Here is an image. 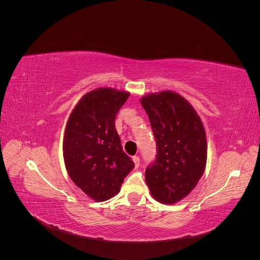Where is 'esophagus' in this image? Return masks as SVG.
I'll use <instances>...</instances> for the list:
<instances>
[{
	"label": "esophagus",
	"mask_w": 260,
	"mask_h": 260,
	"mask_svg": "<svg viewBox=\"0 0 260 260\" xmlns=\"http://www.w3.org/2000/svg\"><path fill=\"white\" fill-rule=\"evenodd\" d=\"M132 160H133V162H135V166H136V168H138V167L140 166V157H138V156H133V157H132Z\"/></svg>",
	"instance_id": "34e87169"
}]
</instances>
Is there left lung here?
Listing matches in <instances>:
<instances>
[{
	"label": "left lung",
	"instance_id": "8db88e82",
	"mask_svg": "<svg viewBox=\"0 0 260 260\" xmlns=\"http://www.w3.org/2000/svg\"><path fill=\"white\" fill-rule=\"evenodd\" d=\"M156 139L157 155L145 182L161 204H176L199 183L207 161V141L200 116L179 93L161 91L141 99Z\"/></svg>",
	"mask_w": 260,
	"mask_h": 260
}]
</instances>
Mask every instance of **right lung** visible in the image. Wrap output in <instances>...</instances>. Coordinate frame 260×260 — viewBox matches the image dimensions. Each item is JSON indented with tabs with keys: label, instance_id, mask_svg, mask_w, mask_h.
<instances>
[{
	"label": "right lung",
	"instance_id": "add662e5",
	"mask_svg": "<svg viewBox=\"0 0 260 260\" xmlns=\"http://www.w3.org/2000/svg\"><path fill=\"white\" fill-rule=\"evenodd\" d=\"M129 95L113 88L92 90L78 102L67 121L65 167L74 183L93 201L114 198L135 168L115 127V118Z\"/></svg>",
	"mask_w": 260,
	"mask_h": 260
}]
</instances>
